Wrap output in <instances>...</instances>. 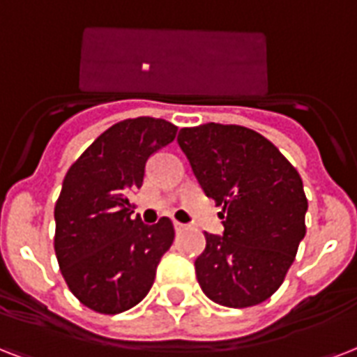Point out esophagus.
I'll return each instance as SVG.
<instances>
[{
    "label": "esophagus",
    "mask_w": 357,
    "mask_h": 357,
    "mask_svg": "<svg viewBox=\"0 0 357 357\" xmlns=\"http://www.w3.org/2000/svg\"><path fill=\"white\" fill-rule=\"evenodd\" d=\"M173 225H175V231L176 233H184V231H186L188 229V225H184V223H181V222H173Z\"/></svg>",
    "instance_id": "34e87169"
}]
</instances>
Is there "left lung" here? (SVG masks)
<instances>
[{
	"label": "left lung",
	"instance_id": "1",
	"mask_svg": "<svg viewBox=\"0 0 357 357\" xmlns=\"http://www.w3.org/2000/svg\"><path fill=\"white\" fill-rule=\"evenodd\" d=\"M178 145L225 227L223 236L204 233L199 284L225 307L259 305L281 287L305 236L302 176L272 141L238 124L182 128Z\"/></svg>",
	"mask_w": 357,
	"mask_h": 357
}]
</instances>
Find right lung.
I'll return each instance as SVG.
<instances>
[{
  "instance_id": "add662e5",
  "label": "right lung",
  "mask_w": 357,
  "mask_h": 357,
  "mask_svg": "<svg viewBox=\"0 0 357 357\" xmlns=\"http://www.w3.org/2000/svg\"><path fill=\"white\" fill-rule=\"evenodd\" d=\"M176 126L137 117L113 124L66 171L55 203L54 248L79 303L102 314L128 311L147 296L175 238L169 218H132L130 192L143 184L151 154L169 145Z\"/></svg>"
}]
</instances>
